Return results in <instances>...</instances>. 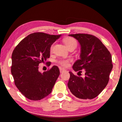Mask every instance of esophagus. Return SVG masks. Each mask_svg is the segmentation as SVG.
Here are the masks:
<instances>
[{"instance_id":"esophagus-1","label":"esophagus","mask_w":122,"mask_h":122,"mask_svg":"<svg viewBox=\"0 0 122 122\" xmlns=\"http://www.w3.org/2000/svg\"><path fill=\"white\" fill-rule=\"evenodd\" d=\"M65 71H66V70H65L64 69H63V68H60V73H62V72H63Z\"/></svg>"}]
</instances>
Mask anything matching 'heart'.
Instances as JSON below:
<instances>
[{"label":"heart","mask_w":122,"mask_h":122,"mask_svg":"<svg viewBox=\"0 0 122 122\" xmlns=\"http://www.w3.org/2000/svg\"><path fill=\"white\" fill-rule=\"evenodd\" d=\"M64 42L65 44L68 48H70L71 46L77 45V42L75 39L71 37H67L64 39ZM71 61V60L70 58H60L56 61V62L58 64L60 65L63 67H67Z\"/></svg>","instance_id":"1"}]
</instances>
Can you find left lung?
<instances>
[{
  "label": "left lung",
  "mask_w": 122,
  "mask_h": 122,
  "mask_svg": "<svg viewBox=\"0 0 122 122\" xmlns=\"http://www.w3.org/2000/svg\"><path fill=\"white\" fill-rule=\"evenodd\" d=\"M81 45L80 59L72 66L78 76L69 72L67 86L73 95L81 99L95 98L106 87L113 68L110 52L97 37L89 34H71ZM84 69L85 77L80 76ZM79 74H80L79 75Z\"/></svg>",
  "instance_id": "1"
}]
</instances>
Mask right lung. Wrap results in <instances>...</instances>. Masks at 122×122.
<instances>
[{
  "label": "right lung",
  "mask_w": 122,
  "mask_h": 122,
  "mask_svg": "<svg viewBox=\"0 0 122 122\" xmlns=\"http://www.w3.org/2000/svg\"><path fill=\"white\" fill-rule=\"evenodd\" d=\"M60 36L35 32L23 39L13 51L11 72L14 84L29 99L40 100L52 92L60 75L59 69L53 66L42 74L38 65L50 57L51 45ZM50 65L48 62L47 65Z\"/></svg>",
  "instance_id": "add662e5"
}]
</instances>
